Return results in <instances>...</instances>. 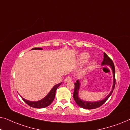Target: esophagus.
Listing matches in <instances>:
<instances>
[{"instance_id":"1","label":"esophagus","mask_w":130,"mask_h":130,"mask_svg":"<svg viewBox=\"0 0 130 130\" xmlns=\"http://www.w3.org/2000/svg\"><path fill=\"white\" fill-rule=\"evenodd\" d=\"M71 81H72V78H71V76H68L65 78L64 81H65V83H68V82H70Z\"/></svg>"}]
</instances>
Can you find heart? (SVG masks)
I'll return each instance as SVG.
<instances>
[{"label": "heart", "instance_id": "obj_1", "mask_svg": "<svg viewBox=\"0 0 130 130\" xmlns=\"http://www.w3.org/2000/svg\"><path fill=\"white\" fill-rule=\"evenodd\" d=\"M89 57V55L88 54V53L84 52L79 55V58H78V62H79V63H81V64H83V63H85L86 62L88 61ZM94 62L92 61V62H91L88 65L87 67L88 70H89V69H92V68L93 67V65H94Z\"/></svg>", "mask_w": 130, "mask_h": 130}]
</instances>
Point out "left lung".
<instances>
[{
  "instance_id": "obj_1",
  "label": "left lung",
  "mask_w": 130,
  "mask_h": 130,
  "mask_svg": "<svg viewBox=\"0 0 130 130\" xmlns=\"http://www.w3.org/2000/svg\"><path fill=\"white\" fill-rule=\"evenodd\" d=\"M102 65H109L112 69L113 72V77H114V83H113V86L112 91L109 93L108 95L104 98V100H101V101H98L95 102H88L87 101H84L80 99L78 96V91L79 90L80 88V82L79 80L76 81V83H75V89L74 94H73V96H74V99L76 104L79 106L80 107L83 108L84 109H95L96 108L100 107L101 106L102 104L105 103V101L108 99V98L111 95L112 93L114 91L115 84H116V76H115V67L114 65V62H113L112 60L105 54V52L104 53V59L102 62Z\"/></svg>"
}]
</instances>
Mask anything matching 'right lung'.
Listing matches in <instances>:
<instances>
[{"label":"right lung","mask_w":130,"mask_h":130,"mask_svg":"<svg viewBox=\"0 0 130 130\" xmlns=\"http://www.w3.org/2000/svg\"><path fill=\"white\" fill-rule=\"evenodd\" d=\"M32 49H42L40 47H34ZM62 83L56 84L54 87L51 89L50 92H49V94L45 96L44 98L42 99L39 101H28V100H25V98H22L21 96V98H22V100L24 101L26 103L29 105L30 107H32L33 108H42L46 107L47 106H49L50 104L52 103V101H54L55 96V93L58 87L61 85Z\"/></svg>","instance_id":"1"}]
</instances>
